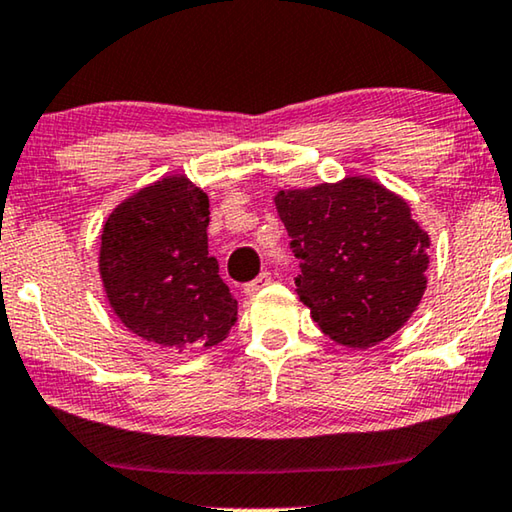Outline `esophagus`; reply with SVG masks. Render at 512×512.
<instances>
[{"label":"esophagus","mask_w":512,"mask_h":512,"mask_svg":"<svg viewBox=\"0 0 512 512\" xmlns=\"http://www.w3.org/2000/svg\"><path fill=\"white\" fill-rule=\"evenodd\" d=\"M271 282V273L269 271H264V273H259V276L253 280V282H248V285H243V294L246 296H255V294H259L262 292V289L269 285Z\"/></svg>","instance_id":"obj_1"}]
</instances>
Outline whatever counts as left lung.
Returning a JSON list of instances; mask_svg holds the SVG:
<instances>
[{
  "label": "left lung",
  "instance_id": "1",
  "mask_svg": "<svg viewBox=\"0 0 512 512\" xmlns=\"http://www.w3.org/2000/svg\"><path fill=\"white\" fill-rule=\"evenodd\" d=\"M276 211L301 259L296 294L331 340L368 349L421 303L430 234L402 195L370 177L278 190Z\"/></svg>",
  "mask_w": 512,
  "mask_h": 512
}]
</instances>
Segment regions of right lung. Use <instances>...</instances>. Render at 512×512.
Segmentation results:
<instances>
[{"label": "right lung", "mask_w": 512, "mask_h": 512, "mask_svg": "<svg viewBox=\"0 0 512 512\" xmlns=\"http://www.w3.org/2000/svg\"><path fill=\"white\" fill-rule=\"evenodd\" d=\"M209 197L186 174L147 183L105 218L98 273L128 331L165 349L220 345L236 299L209 257Z\"/></svg>", "instance_id": "add662e5"}]
</instances>
